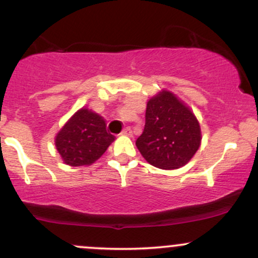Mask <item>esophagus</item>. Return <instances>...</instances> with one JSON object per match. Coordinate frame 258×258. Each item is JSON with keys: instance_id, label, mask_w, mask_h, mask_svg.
Segmentation results:
<instances>
[{"instance_id": "obj_1", "label": "esophagus", "mask_w": 258, "mask_h": 258, "mask_svg": "<svg viewBox=\"0 0 258 258\" xmlns=\"http://www.w3.org/2000/svg\"><path fill=\"white\" fill-rule=\"evenodd\" d=\"M121 135H123V136H132L131 127H126V128H123L122 132H121Z\"/></svg>"}]
</instances>
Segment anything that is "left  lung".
Masks as SVG:
<instances>
[{"label": "left lung", "instance_id": "1", "mask_svg": "<svg viewBox=\"0 0 258 258\" xmlns=\"http://www.w3.org/2000/svg\"><path fill=\"white\" fill-rule=\"evenodd\" d=\"M200 125L193 111L168 91L149 99L144 131L136 141L153 166L174 170L184 166L199 149Z\"/></svg>", "mask_w": 258, "mask_h": 258}]
</instances>
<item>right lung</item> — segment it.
<instances>
[{
    "mask_svg": "<svg viewBox=\"0 0 258 258\" xmlns=\"http://www.w3.org/2000/svg\"><path fill=\"white\" fill-rule=\"evenodd\" d=\"M114 139L102 116L82 108L58 132L55 147L65 164L85 166L98 160Z\"/></svg>",
    "mask_w": 258,
    "mask_h": 258,
    "instance_id": "add662e5",
    "label": "right lung"
}]
</instances>
